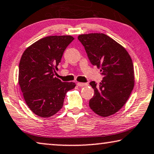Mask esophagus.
I'll list each match as a JSON object with an SVG mask.
<instances>
[{"label": "esophagus", "mask_w": 154, "mask_h": 154, "mask_svg": "<svg viewBox=\"0 0 154 154\" xmlns=\"http://www.w3.org/2000/svg\"><path fill=\"white\" fill-rule=\"evenodd\" d=\"M77 86H79V87H83V86H88L87 83H82V82H77Z\"/></svg>", "instance_id": "esophagus-1"}]
</instances>
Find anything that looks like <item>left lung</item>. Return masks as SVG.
I'll return each mask as SVG.
<instances>
[{
	"label": "left lung",
	"mask_w": 154,
	"mask_h": 154,
	"mask_svg": "<svg viewBox=\"0 0 154 154\" xmlns=\"http://www.w3.org/2000/svg\"><path fill=\"white\" fill-rule=\"evenodd\" d=\"M78 40L91 64L100 68L103 76L99 84L90 82L94 96L89 100V107L100 116L113 115L126 103L135 84L131 56L122 45L105 34H82Z\"/></svg>",
	"instance_id": "left-lung-1"
}]
</instances>
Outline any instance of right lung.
Segmentation results:
<instances>
[{"label":"right lung","mask_w":154,"mask_h":154,"mask_svg":"<svg viewBox=\"0 0 154 154\" xmlns=\"http://www.w3.org/2000/svg\"><path fill=\"white\" fill-rule=\"evenodd\" d=\"M73 40L70 35L45 37L27 47L21 56L19 84L28 107L40 117L57 113L66 93L76 86L54 77L65 49Z\"/></svg>","instance_id":"1"}]
</instances>
